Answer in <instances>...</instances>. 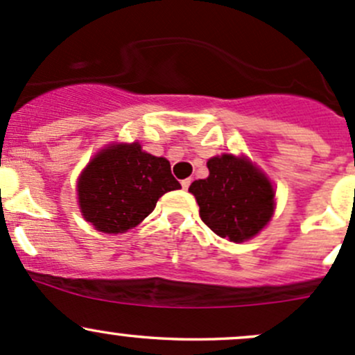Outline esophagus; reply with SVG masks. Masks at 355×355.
Segmentation results:
<instances>
[{
	"instance_id": "34e87169",
	"label": "esophagus",
	"mask_w": 355,
	"mask_h": 355,
	"mask_svg": "<svg viewBox=\"0 0 355 355\" xmlns=\"http://www.w3.org/2000/svg\"><path fill=\"white\" fill-rule=\"evenodd\" d=\"M181 186H182V189H188L189 188V186H191V179H182V181H181Z\"/></svg>"
}]
</instances>
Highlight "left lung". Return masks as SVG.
Returning <instances> with one entry per match:
<instances>
[{
    "instance_id": "obj_1",
    "label": "left lung",
    "mask_w": 355,
    "mask_h": 355,
    "mask_svg": "<svg viewBox=\"0 0 355 355\" xmlns=\"http://www.w3.org/2000/svg\"><path fill=\"white\" fill-rule=\"evenodd\" d=\"M207 166L209 176L189 186L203 223L232 242L252 239L274 211V191L268 178L247 159L232 154L209 159Z\"/></svg>"
}]
</instances>
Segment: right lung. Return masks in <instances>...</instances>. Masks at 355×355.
Returning <instances> with one entry per match:
<instances>
[{
  "label": "right lung",
  "instance_id": "1",
  "mask_svg": "<svg viewBox=\"0 0 355 355\" xmlns=\"http://www.w3.org/2000/svg\"><path fill=\"white\" fill-rule=\"evenodd\" d=\"M179 188L167 159L142 152L139 144L112 146L79 178V207L96 230L121 234L150 215L164 193Z\"/></svg>",
  "mask_w": 355,
  "mask_h": 355
}]
</instances>
